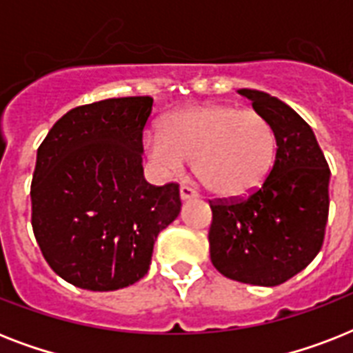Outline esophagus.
Here are the masks:
<instances>
[{
  "label": "esophagus",
  "mask_w": 353,
  "mask_h": 353,
  "mask_svg": "<svg viewBox=\"0 0 353 353\" xmlns=\"http://www.w3.org/2000/svg\"><path fill=\"white\" fill-rule=\"evenodd\" d=\"M179 196H181L183 201H187V199L198 198V192H196L190 185H187V183H181V187H179Z\"/></svg>",
  "instance_id": "esophagus-1"
}]
</instances>
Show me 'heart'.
Wrapping results in <instances>:
<instances>
[{"mask_svg": "<svg viewBox=\"0 0 353 353\" xmlns=\"http://www.w3.org/2000/svg\"><path fill=\"white\" fill-rule=\"evenodd\" d=\"M146 148L168 170L194 159V174L220 198H243L268 177L276 137L268 119L229 104H201L174 112Z\"/></svg>", "mask_w": 353, "mask_h": 353, "instance_id": "b5f03b06", "label": "heart"}]
</instances>
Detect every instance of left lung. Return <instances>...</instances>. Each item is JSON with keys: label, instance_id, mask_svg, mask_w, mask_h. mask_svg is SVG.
<instances>
[{"label": "left lung", "instance_id": "1", "mask_svg": "<svg viewBox=\"0 0 353 353\" xmlns=\"http://www.w3.org/2000/svg\"><path fill=\"white\" fill-rule=\"evenodd\" d=\"M276 137L273 168L247 198L210 201V260L227 279L284 284L317 256L330 210V168L315 133L276 97L240 90Z\"/></svg>", "mask_w": 353, "mask_h": 353}]
</instances>
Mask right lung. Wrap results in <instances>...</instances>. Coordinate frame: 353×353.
<instances>
[{
  "instance_id": "obj_1",
  "label": "right lung",
  "mask_w": 353,
  "mask_h": 353,
  "mask_svg": "<svg viewBox=\"0 0 353 353\" xmlns=\"http://www.w3.org/2000/svg\"><path fill=\"white\" fill-rule=\"evenodd\" d=\"M152 97H122L73 108L36 154L32 231L65 282L115 291L148 273L155 238L181 210L179 185H150L143 130Z\"/></svg>"
}]
</instances>
